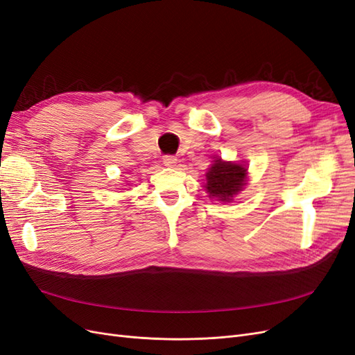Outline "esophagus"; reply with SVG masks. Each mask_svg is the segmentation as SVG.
I'll list each match as a JSON object with an SVG mask.
<instances>
[{
	"mask_svg": "<svg viewBox=\"0 0 355 355\" xmlns=\"http://www.w3.org/2000/svg\"><path fill=\"white\" fill-rule=\"evenodd\" d=\"M176 163H178V158L173 157V155H166L163 158V164L166 167H173V166H176Z\"/></svg>",
	"mask_w": 355,
	"mask_h": 355,
	"instance_id": "34e87169",
	"label": "esophagus"
}]
</instances>
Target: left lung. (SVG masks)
I'll use <instances>...</instances> for the list:
<instances>
[{
    "label": "left lung",
    "mask_w": 355,
    "mask_h": 355,
    "mask_svg": "<svg viewBox=\"0 0 355 355\" xmlns=\"http://www.w3.org/2000/svg\"><path fill=\"white\" fill-rule=\"evenodd\" d=\"M247 178V168L243 164L214 159L210 170L206 175V189L213 198L220 201H231L235 196L243 191Z\"/></svg>",
    "instance_id": "left-lung-1"
}]
</instances>
